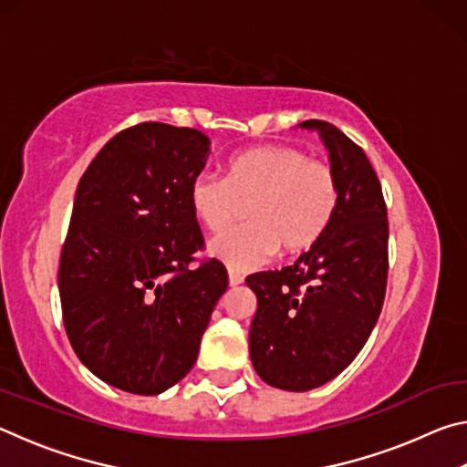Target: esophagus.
Returning a JSON list of instances; mask_svg holds the SVG:
<instances>
[{"mask_svg": "<svg viewBox=\"0 0 467 467\" xmlns=\"http://www.w3.org/2000/svg\"><path fill=\"white\" fill-rule=\"evenodd\" d=\"M243 274H239L236 270H228V282H231V286H239L243 284Z\"/></svg>", "mask_w": 467, "mask_h": 467, "instance_id": "1", "label": "esophagus"}]
</instances>
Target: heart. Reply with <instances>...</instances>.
Wrapping results in <instances>:
<instances>
[{"mask_svg":"<svg viewBox=\"0 0 467 467\" xmlns=\"http://www.w3.org/2000/svg\"><path fill=\"white\" fill-rule=\"evenodd\" d=\"M339 200L337 177L326 161L284 144L257 146L236 154L228 177L202 171L189 183L195 218L223 233L244 214L251 223L216 236L210 253L233 270H253L278 249L296 255L327 231Z\"/></svg>","mask_w":467,"mask_h":467,"instance_id":"obj_1","label":"heart"}]
</instances>
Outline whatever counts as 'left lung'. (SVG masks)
I'll list each match as a JSON object with an SVG mask.
<instances>
[{"instance_id":"obj_1","label":"left lung","mask_w":467,"mask_h":467,"mask_svg":"<svg viewBox=\"0 0 467 467\" xmlns=\"http://www.w3.org/2000/svg\"><path fill=\"white\" fill-rule=\"evenodd\" d=\"M329 150L339 200L327 231L295 264L251 274L257 296L251 362L267 385L309 391L357 358L381 315L389 272V223L381 183L358 144L309 119Z\"/></svg>"}]
</instances>
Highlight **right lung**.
Wrapping results in <instances>:
<instances>
[{
    "mask_svg": "<svg viewBox=\"0 0 467 467\" xmlns=\"http://www.w3.org/2000/svg\"><path fill=\"white\" fill-rule=\"evenodd\" d=\"M210 140L146 121L110 138L80 179L59 259L63 326L102 381L136 395L179 383L197 360L226 267L202 259L189 183Z\"/></svg>",
    "mask_w": 467,
    "mask_h": 467,
    "instance_id": "right-lung-1",
    "label": "right lung"
}]
</instances>
